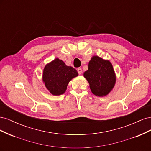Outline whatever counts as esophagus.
<instances>
[{
  "mask_svg": "<svg viewBox=\"0 0 151 151\" xmlns=\"http://www.w3.org/2000/svg\"><path fill=\"white\" fill-rule=\"evenodd\" d=\"M77 72H78V74H81L82 72H83V71H82V68H81V67L77 68Z\"/></svg>",
  "mask_w": 151,
  "mask_h": 151,
  "instance_id": "34e87169",
  "label": "esophagus"
}]
</instances>
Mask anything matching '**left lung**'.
Segmentation results:
<instances>
[{"mask_svg":"<svg viewBox=\"0 0 151 151\" xmlns=\"http://www.w3.org/2000/svg\"><path fill=\"white\" fill-rule=\"evenodd\" d=\"M88 70L84 76L89 83L92 93L98 96L107 95L115 86L116 77L111 63L98 56L89 62Z\"/></svg>","mask_w":151,"mask_h":151,"instance_id":"obj_1","label":"left lung"}]
</instances>
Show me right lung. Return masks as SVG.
<instances>
[{
    "mask_svg": "<svg viewBox=\"0 0 151 151\" xmlns=\"http://www.w3.org/2000/svg\"><path fill=\"white\" fill-rule=\"evenodd\" d=\"M77 76L75 68L67 66L62 60L56 58L45 66L43 81L50 92L58 96L65 93L69 81Z\"/></svg>",
    "mask_w": 151,
    "mask_h": 151,
    "instance_id": "add662e5",
    "label": "right lung"
}]
</instances>
